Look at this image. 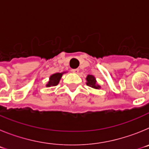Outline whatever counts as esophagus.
I'll list each match as a JSON object with an SVG mask.
<instances>
[{"instance_id":"1","label":"esophagus","mask_w":149,"mask_h":149,"mask_svg":"<svg viewBox=\"0 0 149 149\" xmlns=\"http://www.w3.org/2000/svg\"><path fill=\"white\" fill-rule=\"evenodd\" d=\"M72 72H74V73L77 74L79 72V69H78V68H74V69H72Z\"/></svg>"}]
</instances>
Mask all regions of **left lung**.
<instances>
[{"instance_id": "left-lung-1", "label": "left lung", "mask_w": 149, "mask_h": 149, "mask_svg": "<svg viewBox=\"0 0 149 149\" xmlns=\"http://www.w3.org/2000/svg\"><path fill=\"white\" fill-rule=\"evenodd\" d=\"M86 81H87V84L89 86H91V87L94 88V89H98L100 87L99 86L96 85V81L95 78L94 77V76L93 75H88L87 77H86Z\"/></svg>"}]
</instances>
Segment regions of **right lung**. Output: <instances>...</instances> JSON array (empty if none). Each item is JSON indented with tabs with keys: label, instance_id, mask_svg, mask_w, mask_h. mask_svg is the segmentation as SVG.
<instances>
[{
	"label": "right lung",
	"instance_id": "obj_1",
	"mask_svg": "<svg viewBox=\"0 0 149 149\" xmlns=\"http://www.w3.org/2000/svg\"><path fill=\"white\" fill-rule=\"evenodd\" d=\"M63 73H56L54 74L50 77V80L48 81V84H47V86H55L59 84L60 78H61Z\"/></svg>",
	"mask_w": 149,
	"mask_h": 149
}]
</instances>
